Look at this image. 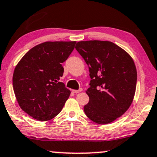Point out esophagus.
<instances>
[{"instance_id": "34e87169", "label": "esophagus", "mask_w": 157, "mask_h": 157, "mask_svg": "<svg viewBox=\"0 0 157 157\" xmlns=\"http://www.w3.org/2000/svg\"><path fill=\"white\" fill-rule=\"evenodd\" d=\"M82 90V88H80L79 90H72V92L73 93H75V94H77V93H80Z\"/></svg>"}]
</instances>
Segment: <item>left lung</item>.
Here are the masks:
<instances>
[{"mask_svg":"<svg viewBox=\"0 0 157 157\" xmlns=\"http://www.w3.org/2000/svg\"><path fill=\"white\" fill-rule=\"evenodd\" d=\"M75 48L88 66L91 79L85 113L98 124L114 121L129 109L135 97L137 69L132 58L108 41H79Z\"/></svg>","mask_w":157,"mask_h":157,"instance_id":"8db88e82","label":"left lung"}]
</instances>
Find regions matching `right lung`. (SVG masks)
Returning <instances> with one entry per match:
<instances>
[{"label":"right lung","instance_id":"obj_1","mask_svg":"<svg viewBox=\"0 0 157 157\" xmlns=\"http://www.w3.org/2000/svg\"><path fill=\"white\" fill-rule=\"evenodd\" d=\"M76 41H46L26 52L15 67L13 88L24 112L40 121L61 111L71 91L60 82L62 63L69 58Z\"/></svg>","mask_w":157,"mask_h":157}]
</instances>
